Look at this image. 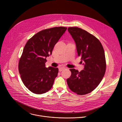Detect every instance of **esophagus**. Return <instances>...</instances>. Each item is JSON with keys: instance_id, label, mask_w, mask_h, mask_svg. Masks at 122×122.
Here are the masks:
<instances>
[{"instance_id": "esophagus-1", "label": "esophagus", "mask_w": 122, "mask_h": 122, "mask_svg": "<svg viewBox=\"0 0 122 122\" xmlns=\"http://www.w3.org/2000/svg\"><path fill=\"white\" fill-rule=\"evenodd\" d=\"M66 68L65 67H61L59 68V71H62L64 70V69H66Z\"/></svg>"}]
</instances>
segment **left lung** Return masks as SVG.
<instances>
[{
	"instance_id": "obj_1",
	"label": "left lung",
	"mask_w": 122,
	"mask_h": 122,
	"mask_svg": "<svg viewBox=\"0 0 122 122\" xmlns=\"http://www.w3.org/2000/svg\"><path fill=\"white\" fill-rule=\"evenodd\" d=\"M67 29L75 42L78 56L84 61V67L80 72L70 69L71 74L66 81L72 92L84 95L95 89L105 74V53L100 41L89 32L77 27Z\"/></svg>"
}]
</instances>
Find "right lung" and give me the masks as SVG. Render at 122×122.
<instances>
[{
    "label": "right lung",
    "mask_w": 122,
    "mask_h": 122,
    "mask_svg": "<svg viewBox=\"0 0 122 122\" xmlns=\"http://www.w3.org/2000/svg\"><path fill=\"white\" fill-rule=\"evenodd\" d=\"M67 28L55 27L41 30L26 42L20 58L18 69L23 82L31 92L42 94L53 86L58 68L45 67L46 57Z\"/></svg>",
    "instance_id": "1"
}]
</instances>
